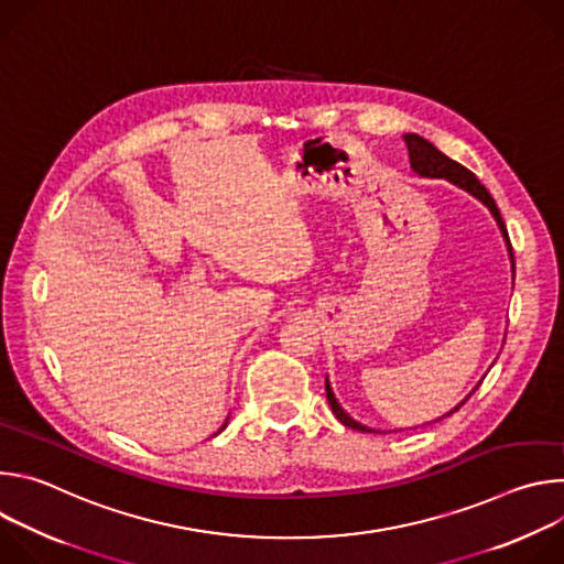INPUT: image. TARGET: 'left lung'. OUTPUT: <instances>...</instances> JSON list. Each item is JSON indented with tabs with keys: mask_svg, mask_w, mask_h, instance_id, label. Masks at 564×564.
I'll return each instance as SVG.
<instances>
[{
	"mask_svg": "<svg viewBox=\"0 0 564 564\" xmlns=\"http://www.w3.org/2000/svg\"><path fill=\"white\" fill-rule=\"evenodd\" d=\"M404 140H406L409 155H411V170H413L415 174H420V176H424V178H446V181H451L453 185L462 187L464 192H468L470 196H475L477 200H481V203H485V205L489 207V212L494 214V218H496V223H498V227H500V231H502V236H505V243H507V250H509V257H511V265H513V270H516L511 240H509V234H507V225H505V220H502V216H500V209H498L496 200H494L491 194L487 192V187L475 178L473 172H468L464 165L455 163V160H451L446 153H442V151H440L433 142H429L426 138H422V135H417V133H406ZM475 390H477V386H475ZM475 390H473V392H475ZM473 392H470V394H473ZM326 394H328V404H330L335 417H337L344 426L355 429V431H361V433H381V431H375V429H368V426L355 422V420L339 406V401H337V397H335V392H333L328 379H326ZM470 394H468V397H470ZM468 397H466V399H468ZM466 399L459 401V404H457L451 413H446V417L453 415L455 411H459V406L466 404Z\"/></svg>",
	"mask_w": 564,
	"mask_h": 564,
	"instance_id": "obj_1",
	"label": "left lung"
}]
</instances>
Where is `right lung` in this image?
<instances>
[{
	"mask_svg": "<svg viewBox=\"0 0 564 564\" xmlns=\"http://www.w3.org/2000/svg\"><path fill=\"white\" fill-rule=\"evenodd\" d=\"M225 426H227V422H225V424H223V429H225ZM223 429H220V431H223ZM220 431H218V433H220Z\"/></svg>",
	"mask_w": 564,
	"mask_h": 564,
	"instance_id": "1",
	"label": "right lung"
}]
</instances>
